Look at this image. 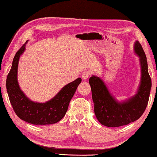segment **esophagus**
<instances>
[{
	"mask_svg": "<svg viewBox=\"0 0 157 157\" xmlns=\"http://www.w3.org/2000/svg\"><path fill=\"white\" fill-rule=\"evenodd\" d=\"M91 72H89L88 71H84L82 73V78L84 79H86L91 75Z\"/></svg>",
	"mask_w": 157,
	"mask_h": 157,
	"instance_id": "esophagus-1",
	"label": "esophagus"
}]
</instances>
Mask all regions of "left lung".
Wrapping results in <instances>:
<instances>
[{"label":"left lung","instance_id":"left-lung-1","mask_svg":"<svg viewBox=\"0 0 157 157\" xmlns=\"http://www.w3.org/2000/svg\"><path fill=\"white\" fill-rule=\"evenodd\" d=\"M135 51L140 56L142 78L138 93L128 101L118 103L110 95L100 78L94 75L89 79L94 113L99 122L104 126L119 127L133 122L140 117L147 105L151 81L148 73L147 57L138 41L135 43Z\"/></svg>","mask_w":157,"mask_h":157}]
</instances>
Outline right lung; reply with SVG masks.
I'll return each mask as SVG.
<instances>
[{"instance_id":"1","label":"right lung","mask_w":157,"mask_h":157,"mask_svg":"<svg viewBox=\"0 0 157 157\" xmlns=\"http://www.w3.org/2000/svg\"><path fill=\"white\" fill-rule=\"evenodd\" d=\"M24 49L25 44L17 51L7 77L6 88L12 108L19 118L30 124L46 125L57 123L65 116L70 101L82 79L78 78L67 84L55 97L46 103H39L30 101L21 91L17 78L19 56Z\"/></svg>"}]
</instances>
